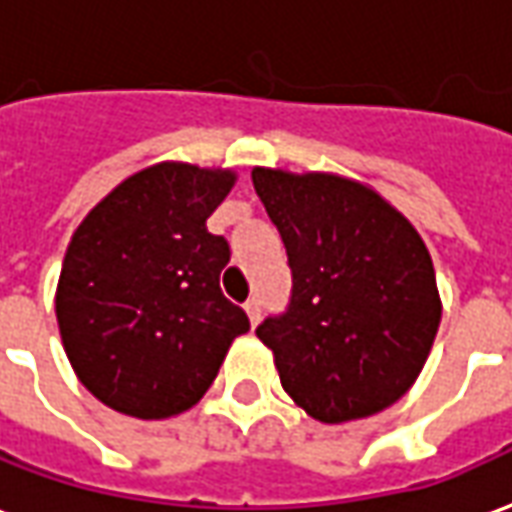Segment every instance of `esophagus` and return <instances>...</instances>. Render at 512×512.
Here are the masks:
<instances>
[{
  "instance_id": "34e87169",
  "label": "esophagus",
  "mask_w": 512,
  "mask_h": 512,
  "mask_svg": "<svg viewBox=\"0 0 512 512\" xmlns=\"http://www.w3.org/2000/svg\"><path fill=\"white\" fill-rule=\"evenodd\" d=\"M246 313H249V321L252 324H257L260 321V310H263V305H260V299L257 296H252V299H246Z\"/></svg>"
}]
</instances>
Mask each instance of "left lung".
I'll return each mask as SVG.
<instances>
[{
    "mask_svg": "<svg viewBox=\"0 0 512 512\" xmlns=\"http://www.w3.org/2000/svg\"><path fill=\"white\" fill-rule=\"evenodd\" d=\"M252 182L291 268L288 305L255 330L282 388L324 424L391 407L416 382L441 324L424 241L352 180L255 169Z\"/></svg>",
    "mask_w": 512,
    "mask_h": 512,
    "instance_id": "left-lung-1",
    "label": "left lung"
}]
</instances>
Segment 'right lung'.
Returning a JSON list of instances; mask_svg holds the SVG:
<instances>
[{"label": "right lung", "instance_id": "add662e5", "mask_svg": "<svg viewBox=\"0 0 512 512\" xmlns=\"http://www.w3.org/2000/svg\"><path fill=\"white\" fill-rule=\"evenodd\" d=\"M232 180L230 171L163 163L121 182L74 232L57 324L80 382L107 407L177 416L249 332L244 307L219 285L230 244L207 232Z\"/></svg>", "mask_w": 512, "mask_h": 512}]
</instances>
